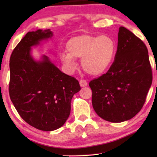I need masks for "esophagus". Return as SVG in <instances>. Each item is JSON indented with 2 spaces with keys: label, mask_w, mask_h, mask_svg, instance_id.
I'll use <instances>...</instances> for the list:
<instances>
[{
  "label": "esophagus",
  "mask_w": 157,
  "mask_h": 157,
  "mask_svg": "<svg viewBox=\"0 0 157 157\" xmlns=\"http://www.w3.org/2000/svg\"><path fill=\"white\" fill-rule=\"evenodd\" d=\"M79 84H80V86L82 87H84V86H86L88 84H87V82L86 80H84V79H81L80 81H79Z\"/></svg>",
  "instance_id": "1"
}]
</instances>
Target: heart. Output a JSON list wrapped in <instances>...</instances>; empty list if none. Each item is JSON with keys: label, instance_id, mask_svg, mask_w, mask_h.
Listing matches in <instances>:
<instances>
[{"label": "heart", "instance_id": "obj_1", "mask_svg": "<svg viewBox=\"0 0 157 157\" xmlns=\"http://www.w3.org/2000/svg\"><path fill=\"white\" fill-rule=\"evenodd\" d=\"M67 54L61 55L66 67L75 68L74 59H80L82 68L91 75H102L107 71L115 57L117 46L114 39L108 35H80L72 37L66 45Z\"/></svg>", "mask_w": 157, "mask_h": 157}]
</instances>
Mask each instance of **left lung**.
Returning <instances> with one entry per match:
<instances>
[{"mask_svg": "<svg viewBox=\"0 0 157 157\" xmlns=\"http://www.w3.org/2000/svg\"><path fill=\"white\" fill-rule=\"evenodd\" d=\"M115 60L107 73L89 82L92 105L111 123L132 118L141 109L152 82L147 48L131 31L119 28Z\"/></svg>", "mask_w": 157, "mask_h": 157, "instance_id": "8db88e82", "label": "left lung"}]
</instances>
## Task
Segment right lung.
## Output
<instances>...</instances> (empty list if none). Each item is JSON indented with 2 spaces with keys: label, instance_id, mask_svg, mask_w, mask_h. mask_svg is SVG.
<instances>
[{
  "label": "right lung",
  "instance_id": "obj_1",
  "mask_svg": "<svg viewBox=\"0 0 157 157\" xmlns=\"http://www.w3.org/2000/svg\"><path fill=\"white\" fill-rule=\"evenodd\" d=\"M52 32H28L10 57V99L20 116L30 125L42 131L59 129L71 113L74 94L81 89L73 77L62 73L49 57L35 60L32 47L51 39Z\"/></svg>",
  "mask_w": 157,
  "mask_h": 157
}]
</instances>
